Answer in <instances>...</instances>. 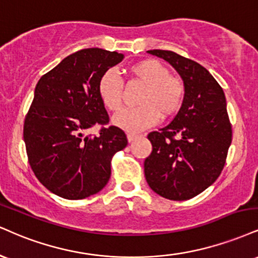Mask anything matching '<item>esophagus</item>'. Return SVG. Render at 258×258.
I'll return each instance as SVG.
<instances>
[{
  "mask_svg": "<svg viewBox=\"0 0 258 258\" xmlns=\"http://www.w3.org/2000/svg\"><path fill=\"white\" fill-rule=\"evenodd\" d=\"M137 137H138L137 135H133V133H128V135H127V141L131 143V142L135 141V139L137 138Z\"/></svg>",
  "mask_w": 258,
  "mask_h": 258,
  "instance_id": "1",
  "label": "esophagus"
}]
</instances>
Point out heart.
I'll use <instances>...</instances> for the list:
<instances>
[{
    "label": "heart",
    "instance_id": "obj_1",
    "mask_svg": "<svg viewBox=\"0 0 258 258\" xmlns=\"http://www.w3.org/2000/svg\"><path fill=\"white\" fill-rule=\"evenodd\" d=\"M135 79L145 85L137 108H127L113 117V123L130 133H137L156 125L161 116L169 117L181 108L185 85L170 76L169 70L154 58L139 61L130 67ZM122 82L113 71H107L98 80L97 92L107 109L115 111L122 102Z\"/></svg>",
    "mask_w": 258,
    "mask_h": 258
}]
</instances>
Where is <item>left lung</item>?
I'll return each mask as SVG.
<instances>
[{"label": "left lung", "instance_id": "obj_1", "mask_svg": "<svg viewBox=\"0 0 258 258\" xmlns=\"http://www.w3.org/2000/svg\"><path fill=\"white\" fill-rule=\"evenodd\" d=\"M148 52L179 73L185 98L169 125L148 135L153 151L144 161L145 179L167 200H190L213 185L225 166L232 142L225 94L197 62L169 50Z\"/></svg>", "mask_w": 258, "mask_h": 258}]
</instances>
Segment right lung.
Here are the masks:
<instances>
[{
	"label": "right lung",
	"instance_id": "right-lung-1",
	"mask_svg": "<svg viewBox=\"0 0 258 258\" xmlns=\"http://www.w3.org/2000/svg\"><path fill=\"white\" fill-rule=\"evenodd\" d=\"M123 57L116 51L83 49L37 83L24 141L31 168L57 196L83 200L97 194L109 181L113 155L126 148V135L119 127L103 126L96 137L85 135L96 123L109 121L98 80Z\"/></svg>",
	"mask_w": 258,
	"mask_h": 258
}]
</instances>
